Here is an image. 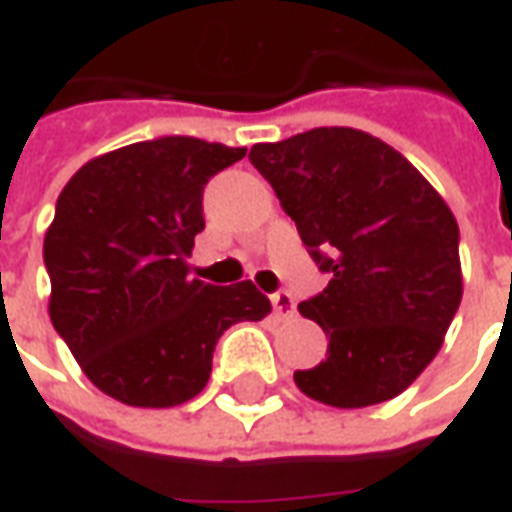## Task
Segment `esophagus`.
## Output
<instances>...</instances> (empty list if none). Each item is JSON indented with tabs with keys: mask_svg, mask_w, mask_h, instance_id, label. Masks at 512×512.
<instances>
[{
	"mask_svg": "<svg viewBox=\"0 0 512 512\" xmlns=\"http://www.w3.org/2000/svg\"><path fill=\"white\" fill-rule=\"evenodd\" d=\"M271 304H274V312H277L279 318H293L296 315V299L290 296L288 290H277L271 296Z\"/></svg>",
	"mask_w": 512,
	"mask_h": 512,
	"instance_id": "obj_1",
	"label": "esophagus"
}]
</instances>
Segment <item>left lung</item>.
I'll use <instances>...</instances> for the list:
<instances>
[{"label":"left lung","mask_w":512,"mask_h":512,"mask_svg":"<svg viewBox=\"0 0 512 512\" xmlns=\"http://www.w3.org/2000/svg\"><path fill=\"white\" fill-rule=\"evenodd\" d=\"M249 161L332 277L299 304L329 348L321 365L293 373L296 386L334 408L397 397L439 354L461 304L458 222L447 202L395 147L356 128L260 142Z\"/></svg>","instance_id":"obj_1"}]
</instances>
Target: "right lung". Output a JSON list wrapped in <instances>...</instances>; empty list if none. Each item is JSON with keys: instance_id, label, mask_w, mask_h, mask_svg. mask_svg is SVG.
<instances>
[{"instance_id": "obj_1", "label": "right lung", "mask_w": 512, "mask_h": 512, "mask_svg": "<svg viewBox=\"0 0 512 512\" xmlns=\"http://www.w3.org/2000/svg\"><path fill=\"white\" fill-rule=\"evenodd\" d=\"M244 156L246 147L161 136L93 158L65 183L43 241L49 315L104 395L180 406L208 384L219 337L271 312L249 279L216 288L186 263L205 227V183Z\"/></svg>"}]
</instances>
